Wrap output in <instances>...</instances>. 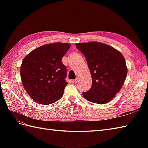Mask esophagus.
Masks as SVG:
<instances>
[{
	"label": "esophagus",
	"instance_id": "34e87169",
	"mask_svg": "<svg viewBox=\"0 0 148 148\" xmlns=\"http://www.w3.org/2000/svg\"><path fill=\"white\" fill-rule=\"evenodd\" d=\"M79 79H80V78H79V77H77L76 78V79L74 80V82H75V83H77V82H79Z\"/></svg>",
	"mask_w": 148,
	"mask_h": 148
}]
</instances>
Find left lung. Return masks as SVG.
Masks as SVG:
<instances>
[{"instance_id": "left-lung-1", "label": "left lung", "mask_w": 148, "mask_h": 148, "mask_svg": "<svg viewBox=\"0 0 148 148\" xmlns=\"http://www.w3.org/2000/svg\"><path fill=\"white\" fill-rule=\"evenodd\" d=\"M85 56L92 79L89 91L83 93L88 101L104 104L116 96L126 79L125 59L118 50L100 42L76 44Z\"/></svg>"}]
</instances>
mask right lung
<instances>
[{"mask_svg":"<svg viewBox=\"0 0 148 148\" xmlns=\"http://www.w3.org/2000/svg\"><path fill=\"white\" fill-rule=\"evenodd\" d=\"M68 43L53 42L34 49L22 61L20 76L29 95L39 104L48 105L64 95L66 67L62 58L70 48Z\"/></svg>","mask_w":148,"mask_h":148,"instance_id":"obj_1","label":"right lung"}]
</instances>
